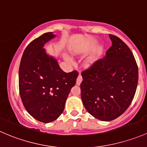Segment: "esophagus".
I'll use <instances>...</instances> for the list:
<instances>
[{"mask_svg": "<svg viewBox=\"0 0 147 147\" xmlns=\"http://www.w3.org/2000/svg\"><path fill=\"white\" fill-rule=\"evenodd\" d=\"M82 81H83L82 76H81V74H79V75H78V78H77L76 79V84L78 85V86H79V85L81 84V82H82Z\"/></svg>", "mask_w": 147, "mask_h": 147, "instance_id": "34e87169", "label": "esophagus"}]
</instances>
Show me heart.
<instances>
[{
  "instance_id": "obj_1",
  "label": "heart",
  "mask_w": 147,
  "mask_h": 147,
  "mask_svg": "<svg viewBox=\"0 0 147 147\" xmlns=\"http://www.w3.org/2000/svg\"><path fill=\"white\" fill-rule=\"evenodd\" d=\"M66 59L69 60V61H71V59L69 57H66ZM95 61H96V59H95L94 58H93V57H91V58L88 59L86 61V66H90V65L93 64V63H95Z\"/></svg>"
}]
</instances>
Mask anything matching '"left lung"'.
Returning a JSON list of instances; mask_svg holds the SVG:
<instances>
[{"label": "left lung", "instance_id": "8db88e82", "mask_svg": "<svg viewBox=\"0 0 147 147\" xmlns=\"http://www.w3.org/2000/svg\"><path fill=\"white\" fill-rule=\"evenodd\" d=\"M106 56L83 71L81 99L91 115L111 121L129 107L138 83V66L132 52L119 37L109 34Z\"/></svg>", "mask_w": 147, "mask_h": 147}]
</instances>
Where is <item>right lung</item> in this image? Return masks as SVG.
<instances>
[{"label":"right lung","mask_w":147,"mask_h":147,"mask_svg":"<svg viewBox=\"0 0 147 147\" xmlns=\"http://www.w3.org/2000/svg\"><path fill=\"white\" fill-rule=\"evenodd\" d=\"M47 32L25 48L19 68V91L24 107L40 122L48 123L61 115L70 90L75 86L77 71L64 72L44 45L55 37Z\"/></svg>","instance_id":"add662e5"}]
</instances>
